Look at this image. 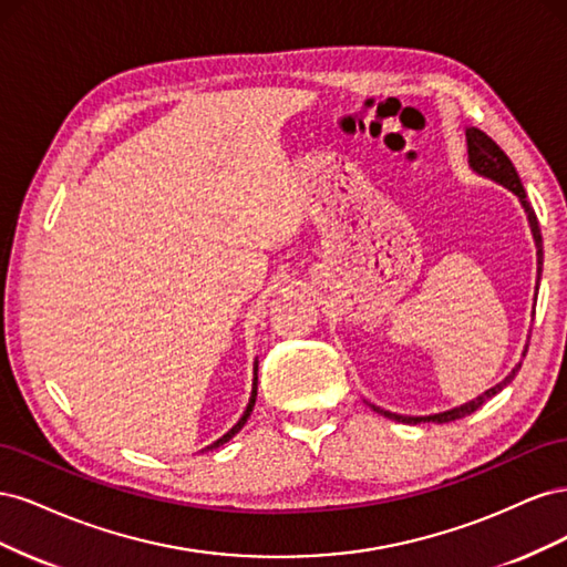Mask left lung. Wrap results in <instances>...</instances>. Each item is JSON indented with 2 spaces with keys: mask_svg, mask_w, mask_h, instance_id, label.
I'll use <instances>...</instances> for the list:
<instances>
[{
  "mask_svg": "<svg viewBox=\"0 0 567 567\" xmlns=\"http://www.w3.org/2000/svg\"><path fill=\"white\" fill-rule=\"evenodd\" d=\"M466 142H468V165H471L473 173L506 186L511 194L518 196L523 210L527 215V225H529V231H532V238H535V248H537V284H535V302H537V290H539V281H542V265H544V248H542L539 221H537V215H535V210H532V205L527 200L523 182H520V177L516 173V167H513L511 158L499 148V144H496L494 140H489V136L483 130L466 127ZM532 312H535V305H532ZM527 342H529V336H527ZM527 342H525V348H523L520 362L511 369V373L506 375L504 381H499L494 388L485 390L483 394H477V398H473L471 402H463V404L452 406L447 411H437V414H427V416H404V414H394V411L375 406V404H371L367 400L364 402L373 411H379L381 416L392 419V421H398V423H409V425H416V423H450V421H456V419H463V416H471L473 411H477L487 400H492L494 394H499L513 379H516V373L523 367V357L527 352Z\"/></svg>",
  "mask_w": 567,
  "mask_h": 567,
  "instance_id": "left-lung-1",
  "label": "left lung"
}]
</instances>
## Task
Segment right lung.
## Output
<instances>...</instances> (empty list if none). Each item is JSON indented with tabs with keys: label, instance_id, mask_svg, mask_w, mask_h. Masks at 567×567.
Masks as SVG:
<instances>
[{
	"label": "right lung",
	"instance_id": "1",
	"mask_svg": "<svg viewBox=\"0 0 567 567\" xmlns=\"http://www.w3.org/2000/svg\"><path fill=\"white\" fill-rule=\"evenodd\" d=\"M255 400H257V359H255V367H252V390H250V400H248V406H246V411H244V416L238 419V423L231 427L229 433H225L221 435L219 440H215L213 444H208V447L205 450H200V452H213V450H217V447H221V444L225 442H229L238 431H241V427L246 425V421L250 419V414H252V406H255Z\"/></svg>",
	"mask_w": 567,
	"mask_h": 567
}]
</instances>
